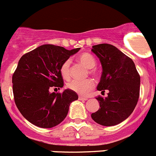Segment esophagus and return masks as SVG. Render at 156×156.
Returning <instances> with one entry per match:
<instances>
[{"label": "esophagus", "instance_id": "34e87169", "mask_svg": "<svg viewBox=\"0 0 156 156\" xmlns=\"http://www.w3.org/2000/svg\"><path fill=\"white\" fill-rule=\"evenodd\" d=\"M78 99H79L80 101H86V100H88V98L81 97V96H79V97H78Z\"/></svg>", "mask_w": 156, "mask_h": 156}]
</instances>
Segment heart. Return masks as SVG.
I'll return each instance as SVG.
<instances>
[{
    "label": "heart",
    "instance_id": "heart-1",
    "mask_svg": "<svg viewBox=\"0 0 156 156\" xmlns=\"http://www.w3.org/2000/svg\"><path fill=\"white\" fill-rule=\"evenodd\" d=\"M78 61L88 69H93L96 67L97 62L95 58L91 55L88 53L82 54L78 56ZM60 73L65 79H68L71 76V60L66 59L62 64L60 68ZM91 73H94L91 71ZM93 81L91 80H85V81H78L72 80L67 84V86L71 91H75L79 94H86L89 92L90 90L93 88Z\"/></svg>",
    "mask_w": 156,
    "mask_h": 156
}]
</instances>
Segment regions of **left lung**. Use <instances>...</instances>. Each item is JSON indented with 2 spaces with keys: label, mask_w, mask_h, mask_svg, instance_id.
<instances>
[{
  "label": "left lung",
  "mask_w": 156,
  "mask_h": 156,
  "mask_svg": "<svg viewBox=\"0 0 156 156\" xmlns=\"http://www.w3.org/2000/svg\"><path fill=\"white\" fill-rule=\"evenodd\" d=\"M91 51L102 67L97 89L108 91L105 98H96L100 108L91 114V119L101 126H115L129 118L137 105L140 76L133 61L113 45H94Z\"/></svg>",
  "instance_id": "left-lung-1"
}]
</instances>
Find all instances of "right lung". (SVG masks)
Masks as SVG:
<instances>
[{"label": "right lung", "instance_id": "right-lung-1", "mask_svg": "<svg viewBox=\"0 0 156 156\" xmlns=\"http://www.w3.org/2000/svg\"><path fill=\"white\" fill-rule=\"evenodd\" d=\"M79 50L43 44L20 58L12 77L13 93L17 108L30 123L55 127L65 119L70 104L78 100L77 93L71 89L62 93H51L49 89L64 86L61 65Z\"/></svg>", "mask_w": 156, "mask_h": 156}]
</instances>
